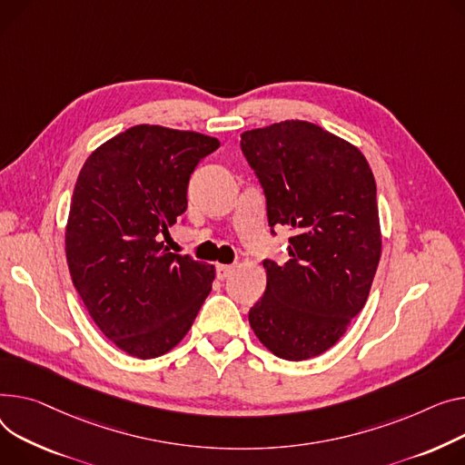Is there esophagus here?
Segmentation results:
<instances>
[{"instance_id":"esophagus-1","label":"esophagus","mask_w":465,"mask_h":465,"mask_svg":"<svg viewBox=\"0 0 465 465\" xmlns=\"http://www.w3.org/2000/svg\"><path fill=\"white\" fill-rule=\"evenodd\" d=\"M232 272H233V265H216V276H219L221 281H226Z\"/></svg>"}]
</instances>
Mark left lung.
<instances>
[{
    "label": "left lung",
    "instance_id": "left-lung-1",
    "mask_svg": "<svg viewBox=\"0 0 465 465\" xmlns=\"http://www.w3.org/2000/svg\"><path fill=\"white\" fill-rule=\"evenodd\" d=\"M267 200V221L292 230L290 260H263L267 288L249 322L276 357L332 348L362 311L381 256L376 179L364 154L314 123L290 119L241 134Z\"/></svg>",
    "mask_w": 465,
    "mask_h": 465
}]
</instances>
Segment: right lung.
Returning a JSON list of instances; mask_svg holds the SVG:
<instances>
[{
  "label": "right lung",
  "instance_id": "obj_1",
  "mask_svg": "<svg viewBox=\"0 0 465 465\" xmlns=\"http://www.w3.org/2000/svg\"><path fill=\"white\" fill-rule=\"evenodd\" d=\"M221 142L161 125H136L93 151L82 166L65 228L73 284L91 320L125 353L154 359L189 332L214 267L168 252L187 211L198 163Z\"/></svg>",
  "mask_w": 465,
  "mask_h": 465
}]
</instances>
